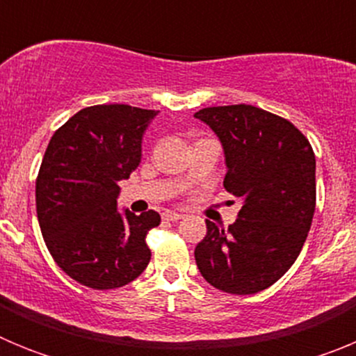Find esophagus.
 <instances>
[{"label":"esophagus","mask_w":356,"mask_h":356,"mask_svg":"<svg viewBox=\"0 0 356 356\" xmlns=\"http://www.w3.org/2000/svg\"><path fill=\"white\" fill-rule=\"evenodd\" d=\"M163 221H171V222H176V221H180V219H184V216L178 212H165L162 216Z\"/></svg>","instance_id":"34e87169"}]
</instances>
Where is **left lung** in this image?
<instances>
[{
	"label": "left lung",
	"mask_w": 356,
	"mask_h": 356,
	"mask_svg": "<svg viewBox=\"0 0 356 356\" xmlns=\"http://www.w3.org/2000/svg\"><path fill=\"white\" fill-rule=\"evenodd\" d=\"M225 149V188L241 197L228 228L207 221L194 250L201 276L228 294L271 287L301 253L316 210V155L287 119L253 105L201 108Z\"/></svg>",
	"instance_id": "left-lung-1"
}]
</instances>
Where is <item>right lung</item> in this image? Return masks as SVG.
<instances>
[{
  "mask_svg": "<svg viewBox=\"0 0 356 356\" xmlns=\"http://www.w3.org/2000/svg\"><path fill=\"white\" fill-rule=\"evenodd\" d=\"M155 110L94 105L53 134L35 181L44 242L74 282L108 291L134 282L149 264L146 235L160 216L118 212L119 181L140 163L144 130Z\"/></svg>",
  "mask_w": 356,
  "mask_h": 356,
  "instance_id": "obj_1",
  "label": "right lung"
}]
</instances>
